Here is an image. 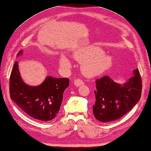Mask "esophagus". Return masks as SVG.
<instances>
[{
  "mask_svg": "<svg viewBox=\"0 0 151 151\" xmlns=\"http://www.w3.org/2000/svg\"><path fill=\"white\" fill-rule=\"evenodd\" d=\"M84 83L83 82L81 79H76L75 82H74V84H75L76 87H78V86H81V85H83Z\"/></svg>",
  "mask_w": 151,
  "mask_h": 151,
  "instance_id": "1",
  "label": "esophagus"
}]
</instances>
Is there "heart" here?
<instances>
[{
	"mask_svg": "<svg viewBox=\"0 0 151 151\" xmlns=\"http://www.w3.org/2000/svg\"><path fill=\"white\" fill-rule=\"evenodd\" d=\"M73 58L82 63V72L88 77H96L102 75L112 64L111 57L105 54L101 47L93 45L75 51ZM60 65L65 70L69 69L72 66L69 59L63 54L60 56Z\"/></svg>",
	"mask_w": 151,
	"mask_h": 151,
	"instance_id": "obj_1",
	"label": "heart"
}]
</instances>
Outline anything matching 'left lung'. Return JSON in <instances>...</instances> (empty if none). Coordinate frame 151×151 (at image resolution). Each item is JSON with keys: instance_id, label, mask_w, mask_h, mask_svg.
<instances>
[{"instance_id": "8db88e82", "label": "left lung", "mask_w": 151, "mask_h": 151, "mask_svg": "<svg viewBox=\"0 0 151 151\" xmlns=\"http://www.w3.org/2000/svg\"><path fill=\"white\" fill-rule=\"evenodd\" d=\"M123 84L114 82L108 76L96 81L95 103L93 106L95 117L102 123H109L130 111L142 95V78L138 69Z\"/></svg>"}]
</instances>
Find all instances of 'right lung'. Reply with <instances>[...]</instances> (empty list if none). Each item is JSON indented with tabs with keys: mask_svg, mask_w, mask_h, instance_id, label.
<instances>
[{
	"mask_svg": "<svg viewBox=\"0 0 151 151\" xmlns=\"http://www.w3.org/2000/svg\"><path fill=\"white\" fill-rule=\"evenodd\" d=\"M22 54V50H20L17 56ZM69 85L68 78L50 76L40 85H28L22 81L18 62H15L9 79V94L12 100L29 116L45 122L52 120L58 115L63 92Z\"/></svg>",
	"mask_w": 151,
	"mask_h": 151,
	"instance_id": "right-lung-1",
	"label": "right lung"
}]
</instances>
